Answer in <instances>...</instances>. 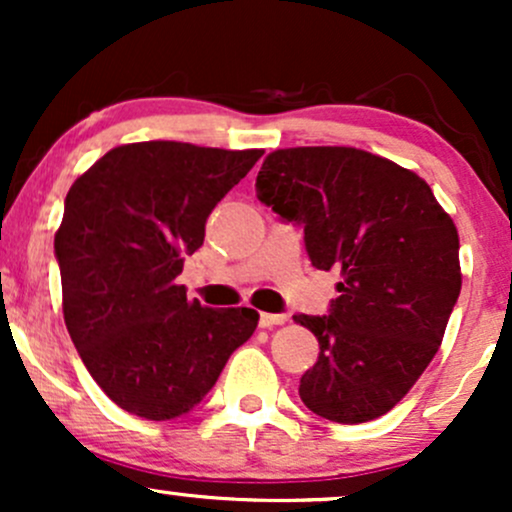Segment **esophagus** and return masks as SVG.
<instances>
[{
  "label": "esophagus",
  "mask_w": 512,
  "mask_h": 512,
  "mask_svg": "<svg viewBox=\"0 0 512 512\" xmlns=\"http://www.w3.org/2000/svg\"><path fill=\"white\" fill-rule=\"evenodd\" d=\"M289 320L286 315H276V313H260V327H274V325H284Z\"/></svg>",
  "instance_id": "esophagus-1"
}]
</instances>
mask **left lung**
Masks as SVG:
<instances>
[{"label":"left lung","instance_id":"obj_1","mask_svg":"<svg viewBox=\"0 0 512 512\" xmlns=\"http://www.w3.org/2000/svg\"><path fill=\"white\" fill-rule=\"evenodd\" d=\"M255 190L301 223L313 267L344 276L330 315H296L320 342L303 404L337 424L387 414L436 356L460 296L455 223L426 180L351 146L276 149Z\"/></svg>","mask_w":512,"mask_h":512}]
</instances>
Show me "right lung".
Wrapping results in <instances>:
<instances>
[{
  "instance_id": "add662e5",
  "label": "right lung",
  "mask_w": 512,
  "mask_h": 512,
  "mask_svg": "<svg viewBox=\"0 0 512 512\" xmlns=\"http://www.w3.org/2000/svg\"><path fill=\"white\" fill-rule=\"evenodd\" d=\"M260 156L125 144L69 187L55 233L64 325L91 378L129 414H187L255 332L257 310L204 308L175 279L202 248L211 209Z\"/></svg>"
}]
</instances>
